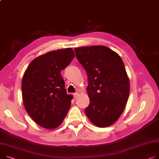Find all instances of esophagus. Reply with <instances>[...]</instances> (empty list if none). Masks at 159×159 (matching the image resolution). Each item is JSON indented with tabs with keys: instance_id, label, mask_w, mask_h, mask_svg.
I'll list each match as a JSON object with an SVG mask.
<instances>
[{
	"instance_id": "obj_1",
	"label": "esophagus",
	"mask_w": 159,
	"mask_h": 159,
	"mask_svg": "<svg viewBox=\"0 0 159 159\" xmlns=\"http://www.w3.org/2000/svg\"><path fill=\"white\" fill-rule=\"evenodd\" d=\"M73 97L75 98H77L79 97V93H75L73 94Z\"/></svg>"
}]
</instances>
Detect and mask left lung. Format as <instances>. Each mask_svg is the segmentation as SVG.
<instances>
[{"label":"left lung","mask_w":159,"mask_h":159,"mask_svg":"<svg viewBox=\"0 0 159 159\" xmlns=\"http://www.w3.org/2000/svg\"><path fill=\"white\" fill-rule=\"evenodd\" d=\"M75 52L88 75L87 117L98 127L111 126L120 118L129 97L124 63L117 53L105 46L78 47Z\"/></svg>","instance_id":"left-lung-1"}]
</instances>
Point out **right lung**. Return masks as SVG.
<instances>
[{
  "label": "right lung",
  "instance_id": "1",
  "mask_svg": "<svg viewBox=\"0 0 159 159\" xmlns=\"http://www.w3.org/2000/svg\"><path fill=\"white\" fill-rule=\"evenodd\" d=\"M75 57L71 48L59 49L41 55L27 68L22 79L24 107L38 125L54 129L64 120L73 96L66 93L61 71Z\"/></svg>",
  "mask_w": 159,
  "mask_h": 159
}]
</instances>
